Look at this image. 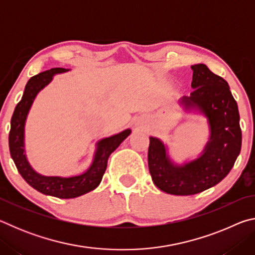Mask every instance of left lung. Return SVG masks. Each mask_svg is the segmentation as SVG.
<instances>
[{"label":"left lung","mask_w":255,"mask_h":255,"mask_svg":"<svg viewBox=\"0 0 255 255\" xmlns=\"http://www.w3.org/2000/svg\"><path fill=\"white\" fill-rule=\"evenodd\" d=\"M191 68L193 90L179 102L184 110L198 111L208 122L210 136L201 155L178 165L171 161L163 141L149 137L148 169L153 182L174 196L196 195L221 182L230 173L242 146L239 108L228 83L205 64Z\"/></svg>","instance_id":"left-lung-1"}]
</instances>
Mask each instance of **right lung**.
Wrapping results in <instances>:
<instances>
[{
    "instance_id": "obj_1",
    "label": "right lung",
    "mask_w": 255,
    "mask_h": 255,
    "mask_svg": "<svg viewBox=\"0 0 255 255\" xmlns=\"http://www.w3.org/2000/svg\"><path fill=\"white\" fill-rule=\"evenodd\" d=\"M70 70L62 67L39 73L32 76L25 85L22 99L16 105L11 118V129L8 133V147L11 157L21 176L33 189L47 196H53L60 199H71L85 195L100 184L102 176L107 169L108 158L110 154L130 135V129L116 133L114 136L103 138L97 143V150L93 162L88 170L82 174L74 176H47L39 174L30 165L24 148V126L33 100L46 85H48L55 74L65 73Z\"/></svg>"
}]
</instances>
